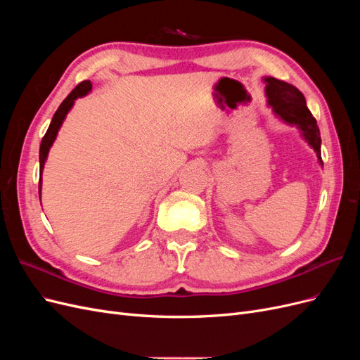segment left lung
<instances>
[{"label": "left lung", "mask_w": 360, "mask_h": 360, "mask_svg": "<svg viewBox=\"0 0 360 360\" xmlns=\"http://www.w3.org/2000/svg\"><path fill=\"white\" fill-rule=\"evenodd\" d=\"M266 81V94L269 99V105L274 108V112L279 115L285 123L297 126L308 144L315 150L320 163L321 160V136L320 129L317 126V120H315L308 110L307 101L302 91H299L296 86L279 81L276 78H264Z\"/></svg>", "instance_id": "8db88e82"}]
</instances>
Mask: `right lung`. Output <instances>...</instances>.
Wrapping results in <instances>:
<instances>
[{
  "instance_id": "right-lung-1",
  "label": "right lung",
  "mask_w": 360,
  "mask_h": 360,
  "mask_svg": "<svg viewBox=\"0 0 360 360\" xmlns=\"http://www.w3.org/2000/svg\"><path fill=\"white\" fill-rule=\"evenodd\" d=\"M91 90V82L90 81H82L81 84H78L75 86V89L72 90V93L66 97L61 102V105L58 106V110L56 111V114H53L52 117V122L46 130L45 136H43L41 139V144H40V151H39V159H40V180H39V198H40V188H41V171H43V167H45V160L48 158V153H49V148L52 146L53 141H56L57 138V134L58 130L63 124V120L66 118L68 112L70 111V108L73 106L75 103V99H78V97H82L85 96L86 93H89Z\"/></svg>"
}]
</instances>
